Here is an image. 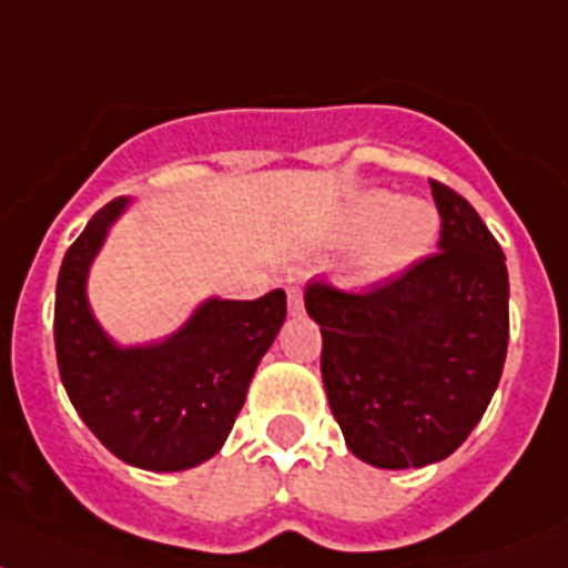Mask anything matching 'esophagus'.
Segmentation results:
<instances>
[{
    "mask_svg": "<svg viewBox=\"0 0 568 568\" xmlns=\"http://www.w3.org/2000/svg\"><path fill=\"white\" fill-rule=\"evenodd\" d=\"M287 304H290V313H293V316H302V313H304V295H302V290L290 287L287 290Z\"/></svg>",
    "mask_w": 568,
    "mask_h": 568,
    "instance_id": "obj_1",
    "label": "esophagus"
}]
</instances>
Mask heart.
<instances>
[{
    "instance_id": "obj_1",
    "label": "heart",
    "mask_w": 568,
    "mask_h": 568,
    "mask_svg": "<svg viewBox=\"0 0 568 568\" xmlns=\"http://www.w3.org/2000/svg\"><path fill=\"white\" fill-rule=\"evenodd\" d=\"M348 226L354 234L372 232L363 266L372 278H392L409 270L438 237V211L424 200H395L374 191L351 205Z\"/></svg>"
}]
</instances>
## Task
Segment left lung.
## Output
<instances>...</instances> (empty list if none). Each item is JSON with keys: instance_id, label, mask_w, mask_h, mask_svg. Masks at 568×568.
Returning <instances> with one entry per match:
<instances>
[{"instance_id": "1", "label": "left lung", "mask_w": 568, "mask_h": 568, "mask_svg": "<svg viewBox=\"0 0 568 568\" xmlns=\"http://www.w3.org/2000/svg\"><path fill=\"white\" fill-rule=\"evenodd\" d=\"M438 252L363 293L311 281L322 379L357 458L403 470L456 453L485 415L508 354L503 246L462 194L429 180Z\"/></svg>"}]
</instances>
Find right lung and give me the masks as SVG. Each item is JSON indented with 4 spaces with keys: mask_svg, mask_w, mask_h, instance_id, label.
Masks as SVG:
<instances>
[{
    "mask_svg": "<svg viewBox=\"0 0 568 568\" xmlns=\"http://www.w3.org/2000/svg\"><path fill=\"white\" fill-rule=\"evenodd\" d=\"M124 209V196L106 203L63 257L54 298L60 379L112 456L142 470H189L226 444L252 374L284 325L287 295L209 298L165 342L119 348L89 311L87 273Z\"/></svg>",
    "mask_w": 568,
    "mask_h": 568,
    "instance_id": "obj_1",
    "label": "right lung"
}]
</instances>
